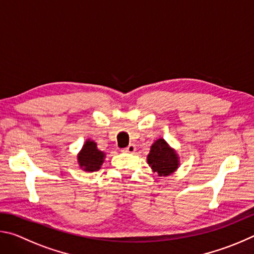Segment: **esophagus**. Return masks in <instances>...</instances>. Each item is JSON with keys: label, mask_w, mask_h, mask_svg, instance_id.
I'll use <instances>...</instances> for the list:
<instances>
[{"label": "esophagus", "mask_w": 254, "mask_h": 254, "mask_svg": "<svg viewBox=\"0 0 254 254\" xmlns=\"http://www.w3.org/2000/svg\"><path fill=\"white\" fill-rule=\"evenodd\" d=\"M136 150V148H135V145L134 144H130L128 145V147H127V148H124L122 151L123 152H128V153H133Z\"/></svg>", "instance_id": "esophagus-1"}]
</instances>
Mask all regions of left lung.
I'll return each instance as SVG.
<instances>
[{
    "instance_id": "obj_1",
    "label": "left lung",
    "mask_w": 254,
    "mask_h": 254,
    "mask_svg": "<svg viewBox=\"0 0 254 254\" xmlns=\"http://www.w3.org/2000/svg\"><path fill=\"white\" fill-rule=\"evenodd\" d=\"M147 161L153 173H157L159 176H165V177L173 175L180 166L177 151L171 148L162 137L152 143Z\"/></svg>"
}]
</instances>
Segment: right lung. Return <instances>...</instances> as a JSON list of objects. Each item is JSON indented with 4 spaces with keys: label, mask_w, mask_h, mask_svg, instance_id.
Masks as SVG:
<instances>
[{
    "label": "right lung",
    "mask_w": 254,
    "mask_h": 254,
    "mask_svg": "<svg viewBox=\"0 0 254 254\" xmlns=\"http://www.w3.org/2000/svg\"><path fill=\"white\" fill-rule=\"evenodd\" d=\"M105 152L101 151L97 148V143L95 141L87 139L83 144V148L77 154V160L81 170L86 173H93L101 169L105 159Z\"/></svg>",
    "instance_id": "obj_1"
}]
</instances>
